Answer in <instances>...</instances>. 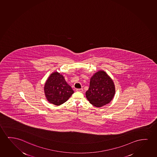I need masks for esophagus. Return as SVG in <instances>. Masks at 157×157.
I'll use <instances>...</instances> for the list:
<instances>
[{
  "label": "esophagus",
  "instance_id": "34e87169",
  "mask_svg": "<svg viewBox=\"0 0 157 157\" xmlns=\"http://www.w3.org/2000/svg\"><path fill=\"white\" fill-rule=\"evenodd\" d=\"M76 90L77 91V92H83V88H78Z\"/></svg>",
  "mask_w": 157,
  "mask_h": 157
}]
</instances>
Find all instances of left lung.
Listing matches in <instances>:
<instances>
[{
    "instance_id": "8db88e82",
    "label": "left lung",
    "mask_w": 157,
    "mask_h": 157,
    "mask_svg": "<svg viewBox=\"0 0 157 157\" xmlns=\"http://www.w3.org/2000/svg\"><path fill=\"white\" fill-rule=\"evenodd\" d=\"M115 93L112 79L105 71H98L91 78L86 96L90 103L101 107L112 101Z\"/></svg>"
}]
</instances>
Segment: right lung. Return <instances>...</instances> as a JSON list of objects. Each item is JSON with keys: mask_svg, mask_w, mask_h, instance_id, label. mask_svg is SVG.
Listing matches in <instances>:
<instances>
[{"mask_svg": "<svg viewBox=\"0 0 157 157\" xmlns=\"http://www.w3.org/2000/svg\"><path fill=\"white\" fill-rule=\"evenodd\" d=\"M44 93L49 102L59 105L66 102L74 92L65 82L63 76L56 72L52 74L47 80Z\"/></svg>", "mask_w": 157, "mask_h": 157, "instance_id": "add662e5", "label": "right lung"}]
</instances>
